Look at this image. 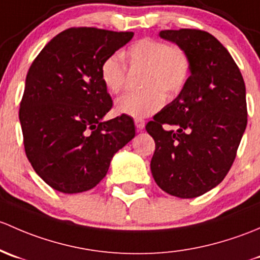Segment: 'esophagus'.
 <instances>
[{
	"label": "esophagus",
	"mask_w": 260,
	"mask_h": 260,
	"mask_svg": "<svg viewBox=\"0 0 260 260\" xmlns=\"http://www.w3.org/2000/svg\"><path fill=\"white\" fill-rule=\"evenodd\" d=\"M135 126H136V130L138 131H141L145 127V121H144L143 119H140V117H136L135 119Z\"/></svg>",
	"instance_id": "esophagus-1"
}]
</instances>
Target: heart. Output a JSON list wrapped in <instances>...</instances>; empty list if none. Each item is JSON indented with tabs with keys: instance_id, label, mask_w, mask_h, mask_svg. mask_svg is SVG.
Segmentation results:
<instances>
[{
	"instance_id": "obj_1",
	"label": "heart",
	"mask_w": 260,
	"mask_h": 260,
	"mask_svg": "<svg viewBox=\"0 0 260 260\" xmlns=\"http://www.w3.org/2000/svg\"><path fill=\"white\" fill-rule=\"evenodd\" d=\"M124 57L131 69H144L140 81L144 89L126 93L116 101V110L133 117L156 112L164 105L165 95L168 99L178 96L191 74V58L183 47L154 37H144L131 44ZM100 76L110 92H121L127 79V68L121 56H108L101 63Z\"/></svg>"
}]
</instances>
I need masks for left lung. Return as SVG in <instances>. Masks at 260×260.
<instances>
[{
    "label": "left lung",
    "mask_w": 260,
    "mask_h": 260,
    "mask_svg": "<svg viewBox=\"0 0 260 260\" xmlns=\"http://www.w3.org/2000/svg\"><path fill=\"white\" fill-rule=\"evenodd\" d=\"M160 37L189 53L191 74L178 98L146 124L155 141L150 168L159 188L190 199L215 188L234 162L248 121L245 84L209 32L165 30Z\"/></svg>",
    "instance_id": "left-lung-1"
}]
</instances>
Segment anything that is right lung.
<instances>
[{"label":"right lung","mask_w":260,"mask_h":260,"mask_svg":"<svg viewBox=\"0 0 260 260\" xmlns=\"http://www.w3.org/2000/svg\"><path fill=\"white\" fill-rule=\"evenodd\" d=\"M134 32L71 27L56 35L26 76L20 122L28 161L52 189L87 191L106 175L115 152L135 136L129 115L103 121L112 100L100 76L108 56Z\"/></svg>","instance_id":"right-lung-1"}]
</instances>
